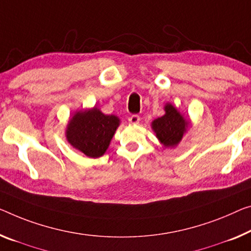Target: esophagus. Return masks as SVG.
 <instances>
[{
	"mask_svg": "<svg viewBox=\"0 0 251 251\" xmlns=\"http://www.w3.org/2000/svg\"><path fill=\"white\" fill-rule=\"evenodd\" d=\"M129 122L131 123V125H138V123L140 122V117L137 114L131 115V117H129Z\"/></svg>",
	"mask_w": 251,
	"mask_h": 251,
	"instance_id": "1",
	"label": "esophagus"
}]
</instances>
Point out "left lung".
<instances>
[{
	"mask_svg": "<svg viewBox=\"0 0 251 251\" xmlns=\"http://www.w3.org/2000/svg\"><path fill=\"white\" fill-rule=\"evenodd\" d=\"M164 110L163 117L151 122V129L165 148H175L190 129L191 120L184 118V114L169 102L165 104Z\"/></svg>",
	"mask_w": 251,
	"mask_h": 251,
	"instance_id": "left-lung-1",
	"label": "left lung"
}]
</instances>
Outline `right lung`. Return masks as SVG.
<instances>
[{
	"label": "right lung",
	"mask_w": 251,
	"mask_h": 251,
	"mask_svg": "<svg viewBox=\"0 0 251 251\" xmlns=\"http://www.w3.org/2000/svg\"><path fill=\"white\" fill-rule=\"evenodd\" d=\"M120 119L104 114L99 107L76 111L69 119L65 136L73 148L90 158L103 156L109 148Z\"/></svg>",
	"instance_id": "obj_1"
}]
</instances>
